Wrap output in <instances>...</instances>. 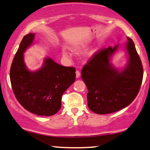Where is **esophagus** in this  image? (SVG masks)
I'll use <instances>...</instances> for the list:
<instances>
[{"mask_svg":"<svg viewBox=\"0 0 150 150\" xmlns=\"http://www.w3.org/2000/svg\"><path fill=\"white\" fill-rule=\"evenodd\" d=\"M80 76H81V73H80V71L76 70V77L77 79H79V78L80 77Z\"/></svg>","mask_w":150,"mask_h":150,"instance_id":"esophagus-1","label":"esophagus"}]
</instances>
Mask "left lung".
Masks as SVG:
<instances>
[{
  "label": "left lung",
  "mask_w": 150,
  "mask_h": 150,
  "mask_svg": "<svg viewBox=\"0 0 150 150\" xmlns=\"http://www.w3.org/2000/svg\"><path fill=\"white\" fill-rule=\"evenodd\" d=\"M127 40L129 61L121 72L109 63L110 55L117 50L118 45L97 51L82 69L81 77L88 89V107L96 113L122 110L138 95L143 81V65L133 41L129 38Z\"/></svg>",
  "instance_id": "8db88e82"
}]
</instances>
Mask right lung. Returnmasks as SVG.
Returning a JSON list of instances; mask_svg holds the SVG:
<instances>
[{
	"instance_id": "add662e5",
	"label": "right lung",
	"mask_w": 150,
	"mask_h": 150,
	"mask_svg": "<svg viewBox=\"0 0 150 150\" xmlns=\"http://www.w3.org/2000/svg\"><path fill=\"white\" fill-rule=\"evenodd\" d=\"M34 33L24 36L10 69L12 89L18 102L32 113L40 116L56 114L61 107L64 92L75 81L76 69L65 67L46 58L39 70L26 68L23 53L33 43Z\"/></svg>"
}]
</instances>
